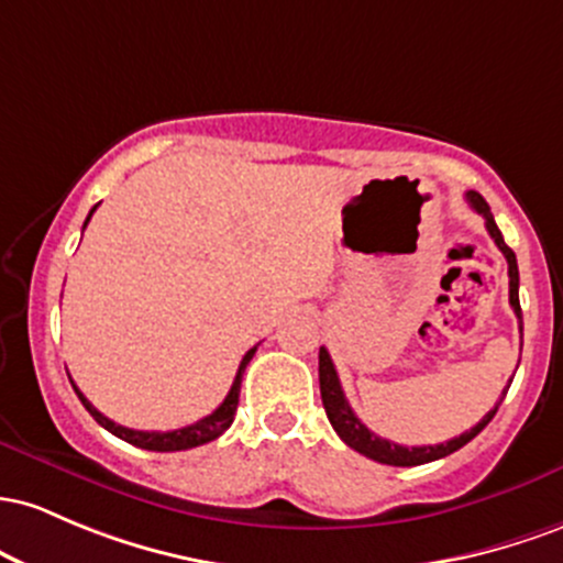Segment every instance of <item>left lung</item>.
I'll list each match as a JSON object with an SVG mask.
<instances>
[{"instance_id":"8db88e82","label":"left lung","mask_w":563,"mask_h":563,"mask_svg":"<svg viewBox=\"0 0 563 563\" xmlns=\"http://www.w3.org/2000/svg\"><path fill=\"white\" fill-rule=\"evenodd\" d=\"M465 199H468V205L476 210L478 214H484L486 220V231H489V236L495 239V244L500 247V252L505 255V261H508V279H510V308H514V313L519 316V330H521V338H523V321H521V302H519V265H516V252L505 244L500 229H497L495 218H492L489 212V205H486L484 197H478L476 191H468L465 194ZM319 385H321V401H324V409H327V418H330L332 428L338 431L340 439L345 441V444L351 446V450H356L358 454H364V457L369 460H377V463L383 465H399V468H412V465H422V463H433V460H441L446 457V454L457 452L460 446L468 444L471 439H476L478 433L484 431L486 426H489V420L495 418L497 407H500V401L495 404V409H489V412L484 415L482 420L476 422V426L471 428V431L454 435L450 441H441V444H428V446H401V444H394V441L388 439H380L377 433H372L369 428L364 426L362 420L353 415V409L349 407V401H345V394L343 388H340V377L338 372H334V364L330 358V353L327 349H319ZM505 388H510V385H505Z\"/></svg>"}]
</instances>
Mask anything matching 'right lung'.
Here are the masks:
<instances>
[{
	"label": "right lung",
	"instance_id": "1",
	"mask_svg": "<svg viewBox=\"0 0 563 563\" xmlns=\"http://www.w3.org/2000/svg\"><path fill=\"white\" fill-rule=\"evenodd\" d=\"M92 212H95V207L90 210V214H87L85 229H87V223H90ZM255 351H257V345H252V349L244 353L242 364H239L236 377H233L231 390H229V396H225V399H223V404H220V407L214 409L212 415H207V418L197 420V422H194V426L178 428V431H164V433L162 431H132V428L119 426V422H113V420L106 418V415H100L98 409H95L92 404L85 399V394H81L77 385H74L71 377H68V380H71L74 390H77L79 401L85 404L87 412H90L92 418L98 420L100 426H103L109 433L119 435V439L128 441V444H132V446H141V450L180 452V450H194V446L207 444V441H214V439H218V435H223L225 431H229L231 422H233V415H236V407H239V390H242V375H244V369H247V364L252 362V356H255Z\"/></svg>",
	"mask_w": 563,
	"mask_h": 563
}]
</instances>
